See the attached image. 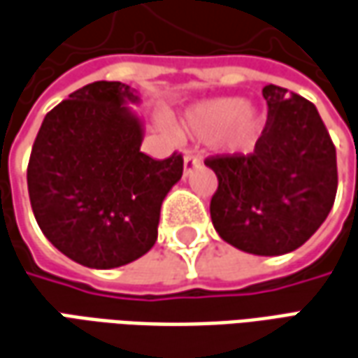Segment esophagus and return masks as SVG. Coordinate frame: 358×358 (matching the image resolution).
Returning a JSON list of instances; mask_svg holds the SVG:
<instances>
[{
	"instance_id": "obj_1",
	"label": "esophagus",
	"mask_w": 358,
	"mask_h": 358,
	"mask_svg": "<svg viewBox=\"0 0 358 358\" xmlns=\"http://www.w3.org/2000/svg\"><path fill=\"white\" fill-rule=\"evenodd\" d=\"M201 166V159H199L198 155H194V152H186L184 155V176H189L194 169H198Z\"/></svg>"
}]
</instances>
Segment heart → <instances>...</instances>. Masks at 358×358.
<instances>
[{
	"instance_id": "1",
	"label": "heart",
	"mask_w": 358,
	"mask_h": 358,
	"mask_svg": "<svg viewBox=\"0 0 358 358\" xmlns=\"http://www.w3.org/2000/svg\"><path fill=\"white\" fill-rule=\"evenodd\" d=\"M180 125L199 138L217 137L225 131L227 147L243 150L252 143L261 117L243 97H211L189 106L180 119Z\"/></svg>"
}]
</instances>
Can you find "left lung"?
<instances>
[{
  "label": "left lung",
  "instance_id": "1",
  "mask_svg": "<svg viewBox=\"0 0 358 358\" xmlns=\"http://www.w3.org/2000/svg\"><path fill=\"white\" fill-rule=\"evenodd\" d=\"M262 96L268 117L255 150L206 160L220 180L210 213L235 249L278 257L301 247L329 215L337 157L312 101L274 84Z\"/></svg>",
  "mask_w": 358,
  "mask_h": 358
}]
</instances>
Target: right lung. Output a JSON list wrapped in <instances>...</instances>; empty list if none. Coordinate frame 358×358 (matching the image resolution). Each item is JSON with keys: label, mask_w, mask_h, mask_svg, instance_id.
Instances as JSON below:
<instances>
[{"label": "right lung", "mask_w": 358, "mask_h": 358, "mask_svg": "<svg viewBox=\"0 0 358 358\" xmlns=\"http://www.w3.org/2000/svg\"><path fill=\"white\" fill-rule=\"evenodd\" d=\"M129 103L137 90L94 82L46 113L31 150L27 186L45 237L82 266L137 261L159 237L160 206L184 160L141 152L145 125Z\"/></svg>", "instance_id": "obj_1"}]
</instances>
